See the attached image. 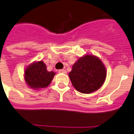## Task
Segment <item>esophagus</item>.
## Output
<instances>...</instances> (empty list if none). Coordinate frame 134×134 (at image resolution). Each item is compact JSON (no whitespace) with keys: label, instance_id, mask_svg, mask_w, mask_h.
Listing matches in <instances>:
<instances>
[{"label":"esophagus","instance_id":"esophagus-1","mask_svg":"<svg viewBox=\"0 0 134 134\" xmlns=\"http://www.w3.org/2000/svg\"><path fill=\"white\" fill-rule=\"evenodd\" d=\"M58 72L62 73V74H66V70L65 69H59Z\"/></svg>","mask_w":134,"mask_h":134}]
</instances>
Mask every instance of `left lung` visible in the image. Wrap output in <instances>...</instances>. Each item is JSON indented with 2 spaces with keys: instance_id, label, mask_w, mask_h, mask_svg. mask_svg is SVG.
<instances>
[{
  "instance_id": "left-lung-1",
  "label": "left lung",
  "mask_w": 134,
  "mask_h": 134,
  "mask_svg": "<svg viewBox=\"0 0 134 134\" xmlns=\"http://www.w3.org/2000/svg\"><path fill=\"white\" fill-rule=\"evenodd\" d=\"M69 76L77 91L90 93L103 85L106 78V69L99 58L87 55L74 64Z\"/></svg>"
}]
</instances>
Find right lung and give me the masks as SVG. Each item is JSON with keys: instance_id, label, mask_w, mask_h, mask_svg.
I'll list each match as a JSON object with an SVG mask.
<instances>
[{"instance_id": "obj_1", "label": "right lung", "mask_w": 134, "mask_h": 134, "mask_svg": "<svg viewBox=\"0 0 134 134\" xmlns=\"http://www.w3.org/2000/svg\"><path fill=\"white\" fill-rule=\"evenodd\" d=\"M54 71H48L43 61L31 64L25 69V78L27 84L33 89H40L47 87L52 82Z\"/></svg>"}]
</instances>
